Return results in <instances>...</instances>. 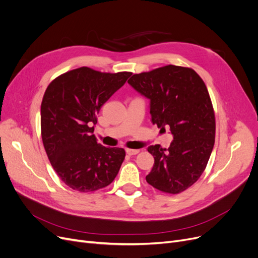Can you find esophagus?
I'll use <instances>...</instances> for the list:
<instances>
[{
  "label": "esophagus",
  "mask_w": 258,
  "mask_h": 258,
  "mask_svg": "<svg viewBox=\"0 0 258 258\" xmlns=\"http://www.w3.org/2000/svg\"><path fill=\"white\" fill-rule=\"evenodd\" d=\"M126 154H128L130 156H133V155H137L139 153V150H132V149H126L125 150Z\"/></svg>",
  "instance_id": "esophagus-1"
}]
</instances>
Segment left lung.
I'll return each instance as SVG.
<instances>
[{"label":"left lung","instance_id":"obj_1","mask_svg":"<svg viewBox=\"0 0 258 258\" xmlns=\"http://www.w3.org/2000/svg\"><path fill=\"white\" fill-rule=\"evenodd\" d=\"M150 99L153 124L169 127V149L151 145L154 156L149 184L169 194L181 193L204 173L215 142V115L208 88L192 69L166 65L133 75L127 81Z\"/></svg>","mask_w":258,"mask_h":258}]
</instances>
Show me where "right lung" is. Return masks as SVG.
I'll list each match as a JSON object with an SVG mask.
<instances>
[{"label": "right lung", "mask_w": 258, "mask_h": 258, "mask_svg": "<svg viewBox=\"0 0 258 258\" xmlns=\"http://www.w3.org/2000/svg\"><path fill=\"white\" fill-rule=\"evenodd\" d=\"M131 75L83 66L57 77L46 88L41 104L43 145L55 173L75 191L105 187L120 170L125 151L98 143L93 125L100 108Z\"/></svg>", "instance_id": "1"}]
</instances>
